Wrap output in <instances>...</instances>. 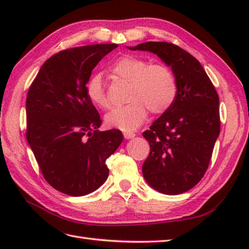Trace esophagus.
Wrapping results in <instances>:
<instances>
[{"mask_svg":"<svg viewBox=\"0 0 249 249\" xmlns=\"http://www.w3.org/2000/svg\"><path fill=\"white\" fill-rule=\"evenodd\" d=\"M123 135H124L125 139H133V138H135V136H136V134L133 133V131H124Z\"/></svg>","mask_w":249,"mask_h":249,"instance_id":"esophagus-1","label":"esophagus"}]
</instances>
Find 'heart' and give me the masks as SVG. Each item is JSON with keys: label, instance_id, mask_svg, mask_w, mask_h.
I'll return each mask as SVG.
<instances>
[{"label": "heart", "instance_id": "1", "mask_svg": "<svg viewBox=\"0 0 249 249\" xmlns=\"http://www.w3.org/2000/svg\"><path fill=\"white\" fill-rule=\"evenodd\" d=\"M116 78L129 82L127 105L116 107L106 115L108 126L130 131L145 121L149 109L152 113L161 114L170 109L178 95V82L170 67L160 63L149 64L142 57L125 54L110 67ZM89 99L100 109L110 106L104 82L99 75H94L87 83Z\"/></svg>", "mask_w": 249, "mask_h": 249}]
</instances>
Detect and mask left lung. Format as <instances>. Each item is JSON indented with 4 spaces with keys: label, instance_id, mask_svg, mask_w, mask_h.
Instances as JSON below:
<instances>
[{
    "label": "left lung",
    "instance_id": "8db88e82",
    "mask_svg": "<svg viewBox=\"0 0 249 249\" xmlns=\"http://www.w3.org/2000/svg\"><path fill=\"white\" fill-rule=\"evenodd\" d=\"M129 49L157 54L177 78L173 105L142 134L150 143L142 173L160 193H185L209 168L220 131L218 94L199 61L178 46L147 41Z\"/></svg>",
    "mask_w": 249,
    "mask_h": 249
}]
</instances>
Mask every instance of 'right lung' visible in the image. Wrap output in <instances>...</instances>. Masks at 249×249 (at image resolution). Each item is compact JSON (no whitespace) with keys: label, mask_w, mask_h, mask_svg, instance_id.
<instances>
[{"label":"right lung","mask_w":249,"mask_h":249,"mask_svg":"<svg viewBox=\"0 0 249 249\" xmlns=\"http://www.w3.org/2000/svg\"><path fill=\"white\" fill-rule=\"evenodd\" d=\"M116 44L62 50L47 60L26 95V140L45 179L68 196H84L109 176L106 160L123 141L119 129L99 131L102 120L87 83Z\"/></svg>","instance_id":"add662e5"}]
</instances>
